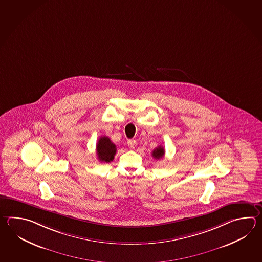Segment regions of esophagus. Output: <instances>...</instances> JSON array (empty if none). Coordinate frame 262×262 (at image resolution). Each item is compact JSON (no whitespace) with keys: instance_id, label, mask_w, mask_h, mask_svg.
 <instances>
[{"instance_id":"1","label":"esophagus","mask_w":262,"mask_h":262,"mask_svg":"<svg viewBox=\"0 0 262 262\" xmlns=\"http://www.w3.org/2000/svg\"><path fill=\"white\" fill-rule=\"evenodd\" d=\"M127 144H128L129 148H134L136 146V141L134 139L128 140Z\"/></svg>"}]
</instances>
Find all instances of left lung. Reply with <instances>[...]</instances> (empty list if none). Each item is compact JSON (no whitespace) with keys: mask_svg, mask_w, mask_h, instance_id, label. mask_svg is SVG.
<instances>
[{"mask_svg":"<svg viewBox=\"0 0 262 262\" xmlns=\"http://www.w3.org/2000/svg\"><path fill=\"white\" fill-rule=\"evenodd\" d=\"M164 154H165V150H164V148H163L161 145L158 146V147L153 150V152H152V156H153V158L156 159V160H160L161 158H163Z\"/></svg>","mask_w":262,"mask_h":262,"instance_id":"8db88e82","label":"left lung"}]
</instances>
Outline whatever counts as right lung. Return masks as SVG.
Listing matches in <instances>:
<instances>
[{
	"mask_svg": "<svg viewBox=\"0 0 262 262\" xmlns=\"http://www.w3.org/2000/svg\"><path fill=\"white\" fill-rule=\"evenodd\" d=\"M97 156L101 162H110L114 160L117 147L107 136H102L98 140L96 145Z\"/></svg>",
	"mask_w": 262,
	"mask_h": 262,
	"instance_id": "right-lung-1",
	"label": "right lung"
}]
</instances>
